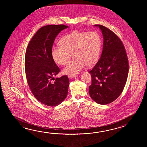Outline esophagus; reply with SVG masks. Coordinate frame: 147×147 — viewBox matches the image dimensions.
<instances>
[{
    "label": "esophagus",
    "instance_id": "esophagus-1",
    "mask_svg": "<svg viewBox=\"0 0 147 147\" xmlns=\"http://www.w3.org/2000/svg\"><path fill=\"white\" fill-rule=\"evenodd\" d=\"M78 76V75H71L70 76V77L71 78V79H74V78H76Z\"/></svg>",
    "mask_w": 147,
    "mask_h": 147
}]
</instances>
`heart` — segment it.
Listing matches in <instances>:
<instances>
[{
  "label": "heart",
  "mask_w": 147,
  "mask_h": 147,
  "mask_svg": "<svg viewBox=\"0 0 147 147\" xmlns=\"http://www.w3.org/2000/svg\"><path fill=\"white\" fill-rule=\"evenodd\" d=\"M60 45L55 46L51 51L54 61L65 65L73 56L75 58L63 69L66 74H78L86 66L95 65L100 57L101 38L97 31L75 30L63 36Z\"/></svg>",
  "instance_id": "heart-1"
}]
</instances>
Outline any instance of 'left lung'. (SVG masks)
<instances>
[{"mask_svg": "<svg viewBox=\"0 0 147 147\" xmlns=\"http://www.w3.org/2000/svg\"><path fill=\"white\" fill-rule=\"evenodd\" d=\"M98 26L103 34V50L100 59L89 71L91 98L97 103L107 105L117 99L122 93L128 78V57L121 39L102 25Z\"/></svg>", "mask_w": 147, "mask_h": 147, "instance_id": "obj_1", "label": "left lung"}]
</instances>
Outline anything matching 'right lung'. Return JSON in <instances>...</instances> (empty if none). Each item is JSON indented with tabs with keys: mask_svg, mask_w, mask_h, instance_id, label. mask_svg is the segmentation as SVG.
<instances>
[{
	"mask_svg": "<svg viewBox=\"0 0 147 147\" xmlns=\"http://www.w3.org/2000/svg\"><path fill=\"white\" fill-rule=\"evenodd\" d=\"M68 26H43L29 42L25 58L26 76L29 87L39 101L48 106L59 105L65 99L69 80L66 75L54 78L60 69L55 63L51 51L57 36Z\"/></svg>",
	"mask_w": 147,
	"mask_h": 147,
	"instance_id": "right-lung-1",
	"label": "right lung"
}]
</instances>
